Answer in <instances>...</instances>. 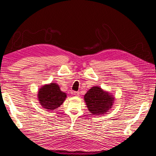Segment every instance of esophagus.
<instances>
[{
  "label": "esophagus",
  "mask_w": 156,
  "mask_h": 156,
  "mask_svg": "<svg viewBox=\"0 0 156 156\" xmlns=\"http://www.w3.org/2000/svg\"><path fill=\"white\" fill-rule=\"evenodd\" d=\"M73 95L74 96H78L79 95V92H73Z\"/></svg>",
  "instance_id": "obj_1"
}]
</instances>
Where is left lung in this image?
<instances>
[{
  "mask_svg": "<svg viewBox=\"0 0 156 156\" xmlns=\"http://www.w3.org/2000/svg\"><path fill=\"white\" fill-rule=\"evenodd\" d=\"M84 100L88 110L92 115H102L107 113L112 107L115 97L111 92L98 86H94L84 94Z\"/></svg>",
  "mask_w": 156,
  "mask_h": 156,
  "instance_id": "left-lung-1",
  "label": "left lung"
}]
</instances>
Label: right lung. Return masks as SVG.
Here are the masks:
<instances>
[{"mask_svg":"<svg viewBox=\"0 0 156 156\" xmlns=\"http://www.w3.org/2000/svg\"><path fill=\"white\" fill-rule=\"evenodd\" d=\"M67 94L60 90L55 82L43 85L39 88L37 99L41 107L47 111H55L66 100Z\"/></svg>","mask_w":156,"mask_h":156,"instance_id":"add662e5","label":"right lung"}]
</instances>
